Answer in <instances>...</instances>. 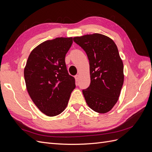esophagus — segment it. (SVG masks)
<instances>
[{
  "label": "esophagus",
  "instance_id": "obj_1",
  "mask_svg": "<svg viewBox=\"0 0 152 152\" xmlns=\"http://www.w3.org/2000/svg\"><path fill=\"white\" fill-rule=\"evenodd\" d=\"M75 80L77 82V81H79V75H76L75 76Z\"/></svg>",
  "mask_w": 152,
  "mask_h": 152
}]
</instances>
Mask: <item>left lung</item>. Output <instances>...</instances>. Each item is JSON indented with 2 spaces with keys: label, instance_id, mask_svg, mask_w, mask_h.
Segmentation results:
<instances>
[{
  "label": "left lung",
  "instance_id": "1",
  "mask_svg": "<svg viewBox=\"0 0 152 152\" xmlns=\"http://www.w3.org/2000/svg\"><path fill=\"white\" fill-rule=\"evenodd\" d=\"M73 41L89 61L91 84L82 90L86 102L94 112L107 113L117 102L124 83V65L117 45L99 34L75 37Z\"/></svg>",
  "mask_w": 152,
  "mask_h": 152
}]
</instances>
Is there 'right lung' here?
Segmentation results:
<instances>
[{
    "label": "right lung",
    "instance_id": "obj_1",
    "mask_svg": "<svg viewBox=\"0 0 152 152\" xmlns=\"http://www.w3.org/2000/svg\"><path fill=\"white\" fill-rule=\"evenodd\" d=\"M72 43V37L45 41L31 52L24 69L31 99L41 112L49 117L65 110L75 88V79L69 75L65 60Z\"/></svg>",
    "mask_w": 152,
    "mask_h": 152
}]
</instances>
